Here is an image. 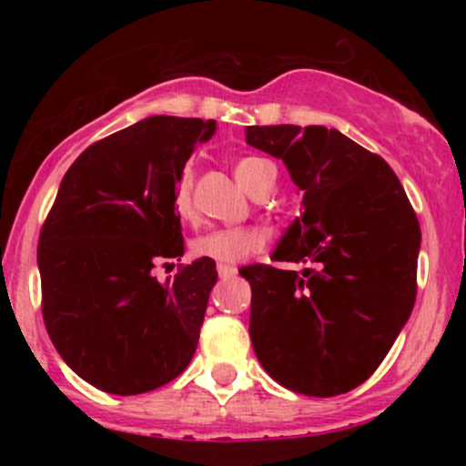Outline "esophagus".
<instances>
[{"instance_id":"obj_1","label":"esophagus","mask_w":466,"mask_h":466,"mask_svg":"<svg viewBox=\"0 0 466 466\" xmlns=\"http://www.w3.org/2000/svg\"><path fill=\"white\" fill-rule=\"evenodd\" d=\"M217 271H218V278H221V280H228V278L237 276V267H232V265L218 263L217 265Z\"/></svg>"}]
</instances>
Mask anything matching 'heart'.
Here are the masks:
<instances>
[{"label": "heart", "instance_id": "heart-1", "mask_svg": "<svg viewBox=\"0 0 466 466\" xmlns=\"http://www.w3.org/2000/svg\"><path fill=\"white\" fill-rule=\"evenodd\" d=\"M234 175L238 184L243 186L249 195H256L271 181H276V170L267 159L256 157V155H245L234 162ZM173 208L175 215L181 218L192 217V177L190 170L179 175L177 184L173 190ZM265 237L256 228H215L203 232L201 237L192 240V254L197 258H210L217 263H238L263 249Z\"/></svg>", "mask_w": 466, "mask_h": 466}]
</instances>
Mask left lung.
I'll use <instances>...</instances> for the list:
<instances>
[{
  "label": "left lung",
  "mask_w": 466,
  "mask_h": 466,
  "mask_svg": "<svg viewBox=\"0 0 466 466\" xmlns=\"http://www.w3.org/2000/svg\"><path fill=\"white\" fill-rule=\"evenodd\" d=\"M249 147L282 159L302 215L271 260L302 274L240 267L249 337L271 379L307 397L361 386L392 349L416 300L420 228L394 170L326 127H248Z\"/></svg>",
  "instance_id": "1"
}]
</instances>
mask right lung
Instances as JSON below:
<instances>
[{"instance_id":"right-lung-1","label":"right lung","mask_w":466,"mask_h":466,"mask_svg":"<svg viewBox=\"0 0 466 466\" xmlns=\"http://www.w3.org/2000/svg\"><path fill=\"white\" fill-rule=\"evenodd\" d=\"M215 131V120L147 117L85 148L58 186L36 248L44 322L63 361L103 392H151L195 355L215 260L166 282L153 269L184 256L173 190Z\"/></svg>"}]
</instances>
